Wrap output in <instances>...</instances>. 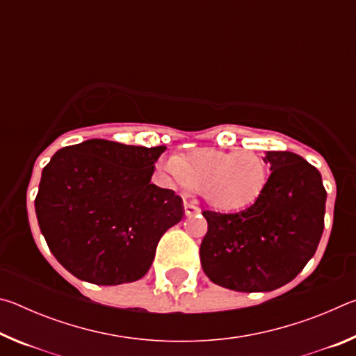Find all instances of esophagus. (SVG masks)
I'll return each instance as SVG.
<instances>
[{
    "instance_id": "obj_1",
    "label": "esophagus",
    "mask_w": 356,
    "mask_h": 356,
    "mask_svg": "<svg viewBox=\"0 0 356 356\" xmlns=\"http://www.w3.org/2000/svg\"><path fill=\"white\" fill-rule=\"evenodd\" d=\"M184 210H185V215H186V216L201 213V209L197 207V206H193V204H190V202H185V204H184Z\"/></svg>"
}]
</instances>
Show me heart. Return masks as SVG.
<instances>
[{"label":"heart","mask_w":356,"mask_h":356,"mask_svg":"<svg viewBox=\"0 0 356 356\" xmlns=\"http://www.w3.org/2000/svg\"><path fill=\"white\" fill-rule=\"evenodd\" d=\"M159 171L168 182L201 191L210 206L238 212L254 204L265 190L268 166L254 150H218L202 147L180 156H166Z\"/></svg>","instance_id":"obj_1"}]
</instances>
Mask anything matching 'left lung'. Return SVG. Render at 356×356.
<instances>
[{"instance_id":"obj_1","label":"left lung","mask_w":356,"mask_h":356,"mask_svg":"<svg viewBox=\"0 0 356 356\" xmlns=\"http://www.w3.org/2000/svg\"><path fill=\"white\" fill-rule=\"evenodd\" d=\"M270 177L261 197L237 213L204 210V273L237 292H270L291 282L314 256L323 232L322 176L293 152L265 154Z\"/></svg>"}]
</instances>
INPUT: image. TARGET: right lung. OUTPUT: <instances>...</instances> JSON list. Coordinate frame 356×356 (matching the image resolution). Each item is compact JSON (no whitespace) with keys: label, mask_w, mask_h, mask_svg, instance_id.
I'll return each mask as SVG.
<instances>
[{"label":"right lung","mask_w":356,"mask_h":356,"mask_svg":"<svg viewBox=\"0 0 356 356\" xmlns=\"http://www.w3.org/2000/svg\"><path fill=\"white\" fill-rule=\"evenodd\" d=\"M165 146L88 140L51 156L34 206L58 262L97 286L134 282L149 272L168 229L182 220V197L150 184Z\"/></svg>","instance_id":"right-lung-1"}]
</instances>
